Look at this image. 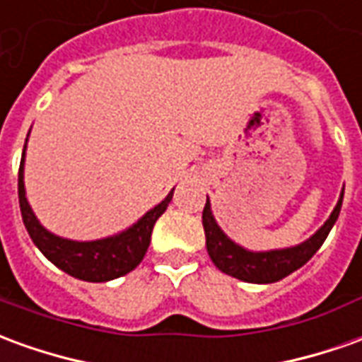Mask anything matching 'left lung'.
<instances>
[{"label": "left lung", "mask_w": 362, "mask_h": 362, "mask_svg": "<svg viewBox=\"0 0 362 362\" xmlns=\"http://www.w3.org/2000/svg\"><path fill=\"white\" fill-rule=\"evenodd\" d=\"M341 204H343V192H341V198L335 209L331 211L329 219L308 241L290 247V249L252 252L239 247L219 229V225L216 223V219L211 216V206L207 199L204 214H202V223H204V231H206V247L207 252H209V259L214 260V264L221 272L239 278L243 282H255V284L278 282L288 274H292L300 267H304L305 262L317 252L323 241L327 239L331 227L335 225L337 217H339Z\"/></svg>", "instance_id": "8db88e82"}]
</instances>
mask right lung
Listing matches in <instances>:
<instances>
[{"instance_id":"add662e5","label":"right lung","mask_w":362,"mask_h":362,"mask_svg":"<svg viewBox=\"0 0 362 362\" xmlns=\"http://www.w3.org/2000/svg\"><path fill=\"white\" fill-rule=\"evenodd\" d=\"M23 166H25V148H23V158L19 164L17 188H19V207H21L23 223L31 235L33 243L39 247V251L52 264H57L58 269L64 270L66 274L78 278V280H86V282H107V280L119 278L133 269H137L139 262L143 260L146 249H148L151 233H153L156 219L166 211L174 194L173 189L158 206L146 211L137 223L125 229L123 233L98 239V241H70V239H62V237L47 231L39 223V219L35 217L31 206L27 202V196H25Z\"/></svg>"}]
</instances>
